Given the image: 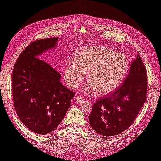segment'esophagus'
Instances as JSON below:
<instances>
[{"instance_id":"esophagus-1","label":"esophagus","mask_w":161,"mask_h":161,"mask_svg":"<svg viewBox=\"0 0 161 161\" xmlns=\"http://www.w3.org/2000/svg\"><path fill=\"white\" fill-rule=\"evenodd\" d=\"M84 100H85V99L83 98V97L80 96V95H77V96L76 97V101L77 103H80L83 102Z\"/></svg>"}]
</instances>
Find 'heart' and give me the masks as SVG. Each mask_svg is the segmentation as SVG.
Instances as JSON below:
<instances>
[{"label": "heart", "mask_w": 161, "mask_h": 161, "mask_svg": "<svg viewBox=\"0 0 161 161\" xmlns=\"http://www.w3.org/2000/svg\"><path fill=\"white\" fill-rule=\"evenodd\" d=\"M75 59L68 61L64 78L70 87L79 86L89 72L86 92L96 90L99 95H106L122 83L127 74L129 63L126 56L105 47H85L75 53Z\"/></svg>", "instance_id": "obj_1"}]
</instances>
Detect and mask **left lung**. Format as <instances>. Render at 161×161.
<instances>
[{
    "label": "left lung",
    "mask_w": 161,
    "mask_h": 161,
    "mask_svg": "<svg viewBox=\"0 0 161 161\" xmlns=\"http://www.w3.org/2000/svg\"><path fill=\"white\" fill-rule=\"evenodd\" d=\"M146 68L140 55L133 61L124 83L94 103L89 117L91 127L103 136H114L128 129L146 101Z\"/></svg>",
    "instance_id": "8db88e82"
}]
</instances>
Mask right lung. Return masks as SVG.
Returning <instances> with one entry per match:
<instances>
[{"label": "right lung", "instance_id": "right-lung-1", "mask_svg": "<svg viewBox=\"0 0 161 161\" xmlns=\"http://www.w3.org/2000/svg\"><path fill=\"white\" fill-rule=\"evenodd\" d=\"M58 38L32 42L17 58L12 74V93L19 120L30 131L46 135L62 122L75 93L60 82L61 75L42 59Z\"/></svg>", "mask_w": 161, "mask_h": 161}]
</instances>
